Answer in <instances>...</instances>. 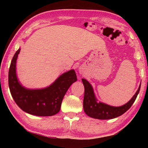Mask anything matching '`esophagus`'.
Wrapping results in <instances>:
<instances>
[{"mask_svg": "<svg viewBox=\"0 0 148 148\" xmlns=\"http://www.w3.org/2000/svg\"><path fill=\"white\" fill-rule=\"evenodd\" d=\"M80 72H81V71H80Z\"/></svg>", "mask_w": 148, "mask_h": 148, "instance_id": "obj_1", "label": "esophagus"}]
</instances>
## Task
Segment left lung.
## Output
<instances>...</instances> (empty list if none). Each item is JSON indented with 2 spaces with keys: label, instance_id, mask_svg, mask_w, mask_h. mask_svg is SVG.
<instances>
[{
  "label": "left lung",
  "instance_id": "left-lung-1",
  "mask_svg": "<svg viewBox=\"0 0 148 148\" xmlns=\"http://www.w3.org/2000/svg\"><path fill=\"white\" fill-rule=\"evenodd\" d=\"M82 81L84 86V111L90 117L99 119H112L124 114L132 106L140 88V84L136 93L127 103L119 107H114L97 101L91 84L85 79H82Z\"/></svg>",
  "mask_w": 148,
  "mask_h": 148
}]
</instances>
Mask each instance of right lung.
Here are the masks:
<instances>
[{"label":"right lung","mask_w":148,"mask_h":148,"mask_svg":"<svg viewBox=\"0 0 148 148\" xmlns=\"http://www.w3.org/2000/svg\"><path fill=\"white\" fill-rule=\"evenodd\" d=\"M20 51L15 53L9 67L8 82L11 95L19 108L29 114L50 116L60 110L63 98L71 84L77 81L75 71L65 72L51 85L42 89H28L18 81L16 71V60Z\"/></svg>","instance_id":"right-lung-1"}]
</instances>
